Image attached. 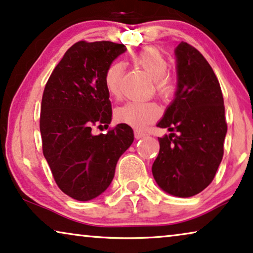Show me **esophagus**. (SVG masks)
Here are the masks:
<instances>
[{
    "instance_id": "esophagus-1",
    "label": "esophagus",
    "mask_w": 253,
    "mask_h": 253,
    "mask_svg": "<svg viewBox=\"0 0 253 253\" xmlns=\"http://www.w3.org/2000/svg\"><path fill=\"white\" fill-rule=\"evenodd\" d=\"M145 136H146V132H144V131L134 130V137H136L137 139H139V138H143Z\"/></svg>"
}]
</instances>
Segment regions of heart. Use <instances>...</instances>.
Returning <instances> with one entry per match:
<instances>
[{
    "instance_id": "heart-1",
    "label": "heart",
    "mask_w": 253,
    "mask_h": 253,
    "mask_svg": "<svg viewBox=\"0 0 253 253\" xmlns=\"http://www.w3.org/2000/svg\"><path fill=\"white\" fill-rule=\"evenodd\" d=\"M134 61L151 79H153L154 89L162 100H169L176 89V82L167 74L168 62L157 48L147 47L134 55ZM124 72L122 62H114L105 72V86L113 98L120 99L122 94L121 81ZM160 115V108L153 101L127 102L115 110L116 120L121 123L141 129Z\"/></svg>"
}]
</instances>
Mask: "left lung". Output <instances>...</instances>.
Segmentation results:
<instances>
[{
  "label": "left lung",
  "mask_w": 253,
  "mask_h": 253,
  "mask_svg": "<svg viewBox=\"0 0 253 253\" xmlns=\"http://www.w3.org/2000/svg\"><path fill=\"white\" fill-rule=\"evenodd\" d=\"M175 56L177 91L158 123L170 133L158 138L160 151L152 172L164 191L188 198L213 181L223 157L227 122L219 81L206 58L184 41Z\"/></svg>",
  "instance_id": "obj_1"
}]
</instances>
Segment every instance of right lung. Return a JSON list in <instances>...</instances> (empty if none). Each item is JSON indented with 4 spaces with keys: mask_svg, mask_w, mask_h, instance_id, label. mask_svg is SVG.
Here are the masks:
<instances>
[{
    "mask_svg": "<svg viewBox=\"0 0 253 253\" xmlns=\"http://www.w3.org/2000/svg\"><path fill=\"white\" fill-rule=\"evenodd\" d=\"M124 44L78 41L69 48L48 79L41 101L42 152L58 188L87 202L105 191L121 155L133 141V131L121 123L94 136L92 126H108L112 103L105 72Z\"/></svg>",
    "mask_w": 253,
    "mask_h": 253,
    "instance_id": "right-lung-1",
    "label": "right lung"
}]
</instances>
